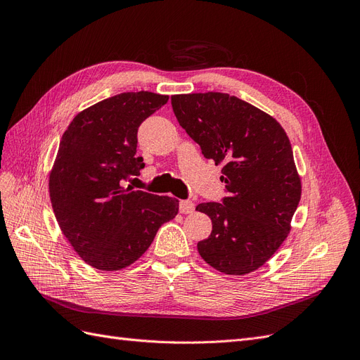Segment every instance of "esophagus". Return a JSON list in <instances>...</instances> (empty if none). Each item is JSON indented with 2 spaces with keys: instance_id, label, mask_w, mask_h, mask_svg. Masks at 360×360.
<instances>
[{
  "instance_id": "esophagus-1",
  "label": "esophagus",
  "mask_w": 360,
  "mask_h": 360,
  "mask_svg": "<svg viewBox=\"0 0 360 360\" xmlns=\"http://www.w3.org/2000/svg\"><path fill=\"white\" fill-rule=\"evenodd\" d=\"M195 210V204L191 200H182L179 202V212L182 214H190Z\"/></svg>"
}]
</instances>
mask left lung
Returning a JSON list of instances; mask_svg holds the SVG:
<instances>
[{
    "label": "left lung",
    "mask_w": 360,
    "mask_h": 360,
    "mask_svg": "<svg viewBox=\"0 0 360 360\" xmlns=\"http://www.w3.org/2000/svg\"><path fill=\"white\" fill-rule=\"evenodd\" d=\"M170 103L204 158L223 165L220 179L229 193L223 204L195 207L213 224L210 236L197 243L198 254L223 274H250L285 242L300 201L302 182L286 131L269 113L228 93L174 94Z\"/></svg>",
    "instance_id": "obj_1"
}]
</instances>
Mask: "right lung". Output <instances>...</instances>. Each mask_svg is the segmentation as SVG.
Wrapping results in <instances>:
<instances>
[{
	"label": "right lung",
	"mask_w": 360,
	"mask_h": 360,
	"mask_svg": "<svg viewBox=\"0 0 360 360\" xmlns=\"http://www.w3.org/2000/svg\"><path fill=\"white\" fill-rule=\"evenodd\" d=\"M167 99L144 90L117 94L79 112L63 134L49 172L51 204L63 235L93 269L131 266L178 214L176 198L122 186L144 167L136 155L140 124Z\"/></svg>",
	"instance_id": "right-lung-1"
}]
</instances>
